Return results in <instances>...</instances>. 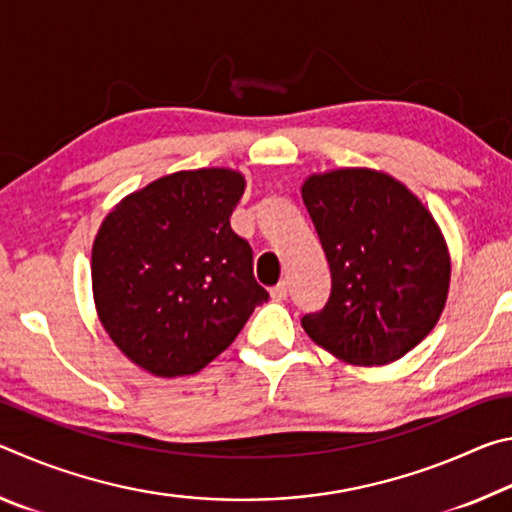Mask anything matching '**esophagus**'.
I'll return each mask as SVG.
<instances>
[{
    "mask_svg": "<svg viewBox=\"0 0 512 512\" xmlns=\"http://www.w3.org/2000/svg\"><path fill=\"white\" fill-rule=\"evenodd\" d=\"M287 296H289V282L287 280H282L280 284H275V287L271 289V298L273 300H287Z\"/></svg>",
    "mask_w": 512,
    "mask_h": 512,
    "instance_id": "1",
    "label": "esophagus"
}]
</instances>
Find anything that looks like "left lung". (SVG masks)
I'll return each mask as SVG.
<instances>
[{
  "label": "left lung",
  "mask_w": 512,
  "mask_h": 512,
  "mask_svg": "<svg viewBox=\"0 0 512 512\" xmlns=\"http://www.w3.org/2000/svg\"><path fill=\"white\" fill-rule=\"evenodd\" d=\"M302 201L325 250L332 293L302 316L309 339L354 366H384L413 350L443 314L449 253L431 212L375 169L314 173Z\"/></svg>",
  "instance_id": "8db88e82"
}]
</instances>
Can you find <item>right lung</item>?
<instances>
[{
    "mask_svg": "<svg viewBox=\"0 0 512 512\" xmlns=\"http://www.w3.org/2000/svg\"><path fill=\"white\" fill-rule=\"evenodd\" d=\"M246 180L176 171L112 207L92 246V293L112 343L155 377L203 370L268 300L230 216Z\"/></svg>",
    "mask_w": 512,
    "mask_h": 512,
    "instance_id": "1",
    "label": "right lung"
}]
</instances>
